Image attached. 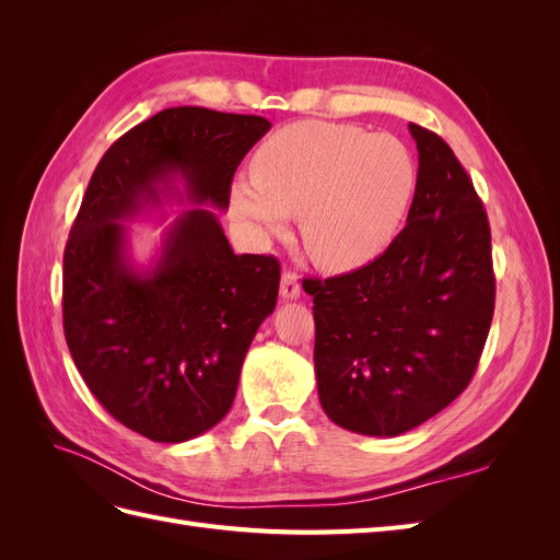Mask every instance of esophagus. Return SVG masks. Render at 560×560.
I'll return each instance as SVG.
<instances>
[{"label": "esophagus", "mask_w": 560, "mask_h": 560, "mask_svg": "<svg viewBox=\"0 0 560 560\" xmlns=\"http://www.w3.org/2000/svg\"><path fill=\"white\" fill-rule=\"evenodd\" d=\"M280 296L287 301H294L301 296V282L294 270H284L280 280Z\"/></svg>", "instance_id": "obj_1"}]
</instances>
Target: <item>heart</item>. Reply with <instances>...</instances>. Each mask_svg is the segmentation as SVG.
<instances>
[{
    "label": "heart",
    "mask_w": 560,
    "mask_h": 560,
    "mask_svg": "<svg viewBox=\"0 0 560 560\" xmlns=\"http://www.w3.org/2000/svg\"><path fill=\"white\" fill-rule=\"evenodd\" d=\"M418 165L399 138L329 121L284 126L252 156V179L231 186L235 217L259 238L299 214L315 264L348 270L395 241L416 196Z\"/></svg>",
    "instance_id": "b5f03b06"
}]
</instances>
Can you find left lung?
<instances>
[{"label": "left lung", "instance_id": "left-lung-1", "mask_svg": "<svg viewBox=\"0 0 560 560\" xmlns=\"http://www.w3.org/2000/svg\"><path fill=\"white\" fill-rule=\"evenodd\" d=\"M409 130L418 186L401 233L352 273L303 284L322 409L366 436L404 434L446 409L477 371L495 308L483 202L436 132Z\"/></svg>", "mask_w": 560, "mask_h": 560}]
</instances>
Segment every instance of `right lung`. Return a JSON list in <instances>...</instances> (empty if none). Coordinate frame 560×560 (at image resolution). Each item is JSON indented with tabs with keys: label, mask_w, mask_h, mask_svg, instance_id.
<instances>
[{
	"label": "right lung",
	"mask_w": 560,
	"mask_h": 560,
	"mask_svg": "<svg viewBox=\"0 0 560 560\" xmlns=\"http://www.w3.org/2000/svg\"><path fill=\"white\" fill-rule=\"evenodd\" d=\"M268 130L264 116L163 109L107 149L81 200L62 259L67 348L95 399L151 442H186L229 413L280 264L235 254L217 214L192 209L138 269L122 222L171 199L226 210L235 167Z\"/></svg>",
	"instance_id": "add662e5"
}]
</instances>
